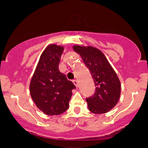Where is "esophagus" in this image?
Here are the masks:
<instances>
[{
    "instance_id": "esophagus-1",
    "label": "esophagus",
    "mask_w": 148,
    "mask_h": 148,
    "mask_svg": "<svg viewBox=\"0 0 148 148\" xmlns=\"http://www.w3.org/2000/svg\"><path fill=\"white\" fill-rule=\"evenodd\" d=\"M73 84H75V87H78V80L75 79V80L73 81Z\"/></svg>"
}]
</instances>
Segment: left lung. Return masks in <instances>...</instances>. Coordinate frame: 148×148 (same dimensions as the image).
<instances>
[{
    "label": "left lung",
    "instance_id": "obj_1",
    "mask_svg": "<svg viewBox=\"0 0 148 148\" xmlns=\"http://www.w3.org/2000/svg\"><path fill=\"white\" fill-rule=\"evenodd\" d=\"M73 48L88 67L96 86L94 95L86 99L89 110L95 114L108 113L119 100L121 83L118 75L99 49L80 45H74Z\"/></svg>",
    "mask_w": 148,
    "mask_h": 148
}]
</instances>
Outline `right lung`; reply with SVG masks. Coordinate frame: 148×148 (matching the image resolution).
Segmentation results:
<instances>
[{
    "mask_svg": "<svg viewBox=\"0 0 148 148\" xmlns=\"http://www.w3.org/2000/svg\"><path fill=\"white\" fill-rule=\"evenodd\" d=\"M64 47L49 44L40 55L29 84L31 97L36 107L48 116L64 113L69 108L72 90L71 81L58 70Z\"/></svg>",
    "mask_w": 148,
    "mask_h": 148,
    "instance_id": "right-lung-1",
    "label": "right lung"
}]
</instances>
